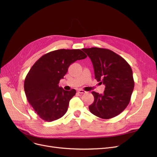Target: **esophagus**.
<instances>
[{
    "mask_svg": "<svg viewBox=\"0 0 157 157\" xmlns=\"http://www.w3.org/2000/svg\"><path fill=\"white\" fill-rule=\"evenodd\" d=\"M78 93H81V94H85L86 93V91H85L84 90H82V89H80V90L78 91Z\"/></svg>",
    "mask_w": 157,
    "mask_h": 157,
    "instance_id": "esophagus-1",
    "label": "esophagus"
}]
</instances>
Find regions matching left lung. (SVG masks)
Masks as SVG:
<instances>
[{
  "label": "left lung",
  "mask_w": 157,
  "mask_h": 157,
  "mask_svg": "<svg viewBox=\"0 0 157 157\" xmlns=\"http://www.w3.org/2000/svg\"><path fill=\"white\" fill-rule=\"evenodd\" d=\"M92 61L95 78L105 86L103 94L92 92L94 101L89 109L102 119L114 117L126 109L134 88L133 72L124 59L109 49H82Z\"/></svg>",
  "instance_id": "1"
}]
</instances>
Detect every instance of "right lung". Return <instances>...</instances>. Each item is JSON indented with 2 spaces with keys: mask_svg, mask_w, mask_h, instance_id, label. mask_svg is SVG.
Segmentation results:
<instances>
[{
  "mask_svg": "<svg viewBox=\"0 0 157 157\" xmlns=\"http://www.w3.org/2000/svg\"><path fill=\"white\" fill-rule=\"evenodd\" d=\"M87 57L79 49H59L43 55L29 70L24 82L27 99L44 121L51 122L63 117L68 110L75 89L65 91L59 81L71 64Z\"/></svg>",
  "mask_w": 157,
  "mask_h": 157,
  "instance_id": "right-lung-1",
  "label": "right lung"
}]
</instances>
